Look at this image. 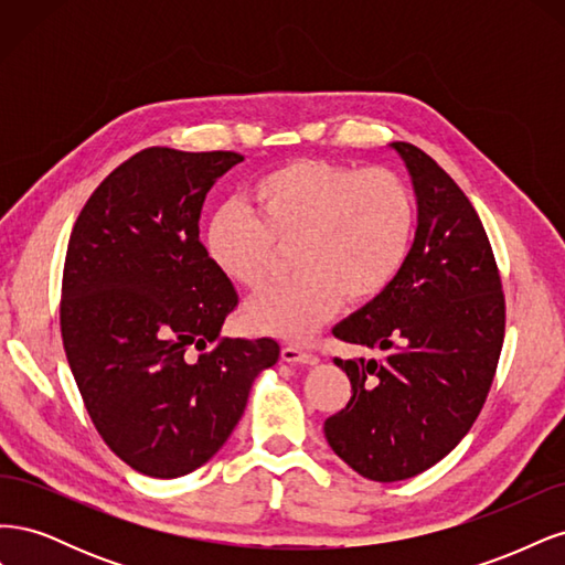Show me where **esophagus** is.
Masks as SVG:
<instances>
[{
	"mask_svg": "<svg viewBox=\"0 0 565 565\" xmlns=\"http://www.w3.org/2000/svg\"><path fill=\"white\" fill-rule=\"evenodd\" d=\"M280 355H282L285 363H303V365H316L318 363V355L303 351L301 347H285Z\"/></svg>",
	"mask_w": 565,
	"mask_h": 565,
	"instance_id": "1",
	"label": "esophagus"
}]
</instances>
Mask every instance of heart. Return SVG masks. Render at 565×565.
<instances>
[{
    "label": "heart",
    "instance_id": "obj_1",
    "mask_svg": "<svg viewBox=\"0 0 565 565\" xmlns=\"http://www.w3.org/2000/svg\"><path fill=\"white\" fill-rule=\"evenodd\" d=\"M415 224L413 191L388 169L299 160L254 181L247 204L214 212L204 245L214 266L245 289L266 285L276 245H295L297 276L254 297L245 322L256 332L303 341L344 297L363 303L396 280Z\"/></svg>",
    "mask_w": 565,
    "mask_h": 565
}]
</instances>
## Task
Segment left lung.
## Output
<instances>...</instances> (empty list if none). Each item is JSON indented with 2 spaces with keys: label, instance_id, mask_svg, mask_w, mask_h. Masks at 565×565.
Masks as SVG:
<instances>
[{
  "label": "left lung",
  "instance_id": "obj_1",
  "mask_svg": "<svg viewBox=\"0 0 565 565\" xmlns=\"http://www.w3.org/2000/svg\"><path fill=\"white\" fill-rule=\"evenodd\" d=\"M391 148L413 177L415 243L396 280L334 324L382 358H334L353 396L324 419L330 448L380 483L426 471L467 436L504 341L502 278L473 204L424 150Z\"/></svg>",
  "mask_w": 565,
  "mask_h": 565
}]
</instances>
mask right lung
Segmentation results:
<instances>
[{
  "label": "right lung",
  "mask_w": 565,
  "mask_h": 565,
  "mask_svg": "<svg viewBox=\"0 0 565 565\" xmlns=\"http://www.w3.org/2000/svg\"><path fill=\"white\" fill-rule=\"evenodd\" d=\"M243 160L231 150L136 152L92 193L67 243V363L106 446L152 478L212 459L256 374L280 355L276 339L218 337L237 292L200 243L204 198Z\"/></svg>",
  "instance_id": "right-lung-1"
}]
</instances>
